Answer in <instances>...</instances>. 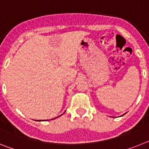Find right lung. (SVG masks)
Returning <instances> with one entry per match:
<instances>
[{
  "label": "right lung",
  "mask_w": 149,
  "mask_h": 149,
  "mask_svg": "<svg viewBox=\"0 0 149 149\" xmlns=\"http://www.w3.org/2000/svg\"><path fill=\"white\" fill-rule=\"evenodd\" d=\"M62 115H63V114H62ZM54 119H55V118H54ZM51 120H52V119H51Z\"/></svg>",
  "instance_id": "obj_1"
}]
</instances>
